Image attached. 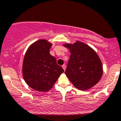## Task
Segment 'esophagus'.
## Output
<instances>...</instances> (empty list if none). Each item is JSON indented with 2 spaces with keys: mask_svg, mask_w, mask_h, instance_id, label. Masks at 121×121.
<instances>
[{
  "mask_svg": "<svg viewBox=\"0 0 121 121\" xmlns=\"http://www.w3.org/2000/svg\"><path fill=\"white\" fill-rule=\"evenodd\" d=\"M62 67H63V69H64V71H65V68H66V67H65V65H62Z\"/></svg>",
  "mask_w": 121,
  "mask_h": 121,
  "instance_id": "esophagus-1",
  "label": "esophagus"
}]
</instances>
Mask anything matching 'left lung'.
<instances>
[{
    "instance_id": "8db88e82",
    "label": "left lung",
    "mask_w": 121,
    "mask_h": 121,
    "mask_svg": "<svg viewBox=\"0 0 121 121\" xmlns=\"http://www.w3.org/2000/svg\"><path fill=\"white\" fill-rule=\"evenodd\" d=\"M71 55L65 74L73 85L85 91L96 85L103 73L101 60L90 46L77 41L73 44H66Z\"/></svg>"
}]
</instances>
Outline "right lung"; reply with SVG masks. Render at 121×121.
Wrapping results in <instances>:
<instances>
[{
  "label": "right lung",
  "mask_w": 121,
  "mask_h": 121,
  "mask_svg": "<svg viewBox=\"0 0 121 121\" xmlns=\"http://www.w3.org/2000/svg\"><path fill=\"white\" fill-rule=\"evenodd\" d=\"M52 44L46 40L34 43L27 50L23 63V75L26 84L39 91H48L64 69L50 54Z\"/></svg>",
  "instance_id": "obj_1"
}]
</instances>
